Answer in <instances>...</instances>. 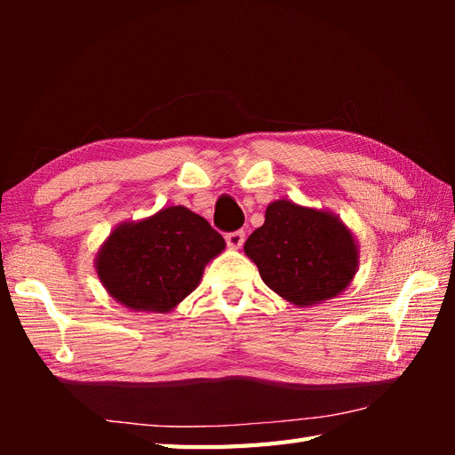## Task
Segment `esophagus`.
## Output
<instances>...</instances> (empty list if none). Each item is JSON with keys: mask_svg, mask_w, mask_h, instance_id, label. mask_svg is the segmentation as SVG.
I'll return each instance as SVG.
<instances>
[{"mask_svg": "<svg viewBox=\"0 0 455 455\" xmlns=\"http://www.w3.org/2000/svg\"><path fill=\"white\" fill-rule=\"evenodd\" d=\"M225 240H227V246L230 250H238V248H243V244H244V233H243V230H235V233H228L225 236Z\"/></svg>", "mask_w": 455, "mask_h": 455, "instance_id": "obj_1", "label": "esophagus"}]
</instances>
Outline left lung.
<instances>
[{
  "label": "left lung",
  "mask_w": 455,
  "mask_h": 455,
  "mask_svg": "<svg viewBox=\"0 0 455 455\" xmlns=\"http://www.w3.org/2000/svg\"><path fill=\"white\" fill-rule=\"evenodd\" d=\"M244 254L258 266L262 282L295 307L338 297L360 266V246L340 217L291 199L269 203L264 225L248 236Z\"/></svg>",
  "instance_id": "8db88e82"
}]
</instances>
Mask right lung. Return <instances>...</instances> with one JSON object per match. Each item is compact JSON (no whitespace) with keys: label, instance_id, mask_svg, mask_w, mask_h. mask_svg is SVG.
<instances>
[{"label":"right lung","instance_id":"add662e5","mask_svg":"<svg viewBox=\"0 0 455 455\" xmlns=\"http://www.w3.org/2000/svg\"><path fill=\"white\" fill-rule=\"evenodd\" d=\"M227 243L183 205L115 227L95 254V272L115 301L134 313L173 311L197 289Z\"/></svg>","mask_w":455,"mask_h":455}]
</instances>
